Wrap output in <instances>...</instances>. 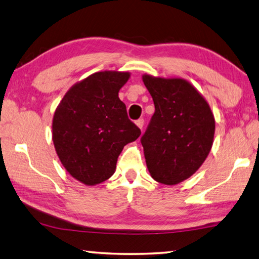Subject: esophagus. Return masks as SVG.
I'll list each match as a JSON object with an SVG mask.
<instances>
[{"label": "esophagus", "instance_id": "34e87169", "mask_svg": "<svg viewBox=\"0 0 259 259\" xmlns=\"http://www.w3.org/2000/svg\"><path fill=\"white\" fill-rule=\"evenodd\" d=\"M135 124H137V126L139 127V128H143V125H144V119L143 118H140V119H138L137 121H135Z\"/></svg>", "mask_w": 259, "mask_h": 259}]
</instances>
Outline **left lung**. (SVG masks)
I'll return each instance as SVG.
<instances>
[{"mask_svg":"<svg viewBox=\"0 0 259 259\" xmlns=\"http://www.w3.org/2000/svg\"><path fill=\"white\" fill-rule=\"evenodd\" d=\"M155 113L141 143L151 178L174 185L199 169L209 153L215 119L209 104L182 78L143 75Z\"/></svg>","mask_w":259,"mask_h":259,"instance_id":"left-lung-1","label":"left lung"}]
</instances>
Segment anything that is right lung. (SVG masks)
<instances>
[{
  "label": "right lung",
  "instance_id": "1",
  "mask_svg": "<svg viewBox=\"0 0 259 259\" xmlns=\"http://www.w3.org/2000/svg\"><path fill=\"white\" fill-rule=\"evenodd\" d=\"M128 78L130 72H95L70 88L54 112L57 155L68 173L86 185L111 178L122 148L141 135L118 98Z\"/></svg>",
  "mask_w": 259,
  "mask_h": 259
}]
</instances>
